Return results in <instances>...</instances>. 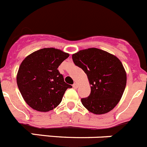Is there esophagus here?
Masks as SVG:
<instances>
[{
	"mask_svg": "<svg viewBox=\"0 0 147 147\" xmlns=\"http://www.w3.org/2000/svg\"><path fill=\"white\" fill-rule=\"evenodd\" d=\"M73 88H75V89H76V88H78V85H77V84H76V83H74V84L73 85Z\"/></svg>",
	"mask_w": 147,
	"mask_h": 147,
	"instance_id": "esophagus-1",
	"label": "esophagus"
}]
</instances>
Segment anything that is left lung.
Instances as JSON below:
<instances>
[{
  "instance_id": "1",
  "label": "left lung",
  "mask_w": 147,
  "mask_h": 147,
  "mask_svg": "<svg viewBox=\"0 0 147 147\" xmlns=\"http://www.w3.org/2000/svg\"><path fill=\"white\" fill-rule=\"evenodd\" d=\"M74 64L87 74L90 94L82 98L83 106L94 114L110 112L118 105L127 84V74L115 56L96 49H85L72 55Z\"/></svg>"
}]
</instances>
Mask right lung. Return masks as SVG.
I'll list each match as a JSON object with an SVG mask.
<instances>
[{
	"instance_id": "add662e5",
	"label": "right lung",
	"mask_w": 147,
	"mask_h": 147,
	"mask_svg": "<svg viewBox=\"0 0 147 147\" xmlns=\"http://www.w3.org/2000/svg\"><path fill=\"white\" fill-rule=\"evenodd\" d=\"M69 54L54 48L36 51L23 59L18 74L17 84L23 99L32 109L48 112L62 102L67 88L57 70Z\"/></svg>"
}]
</instances>
